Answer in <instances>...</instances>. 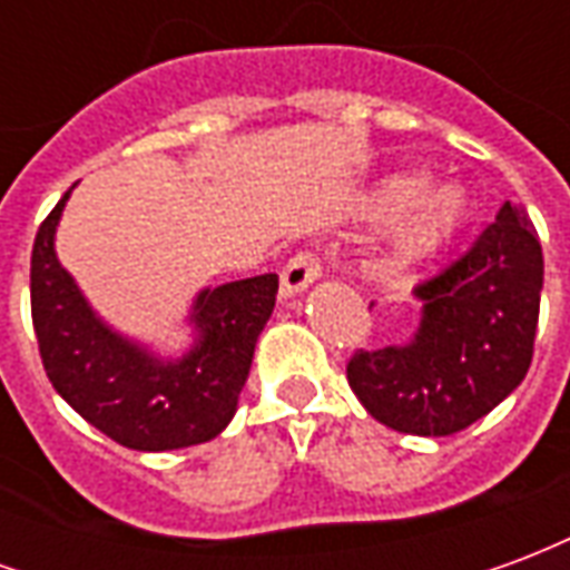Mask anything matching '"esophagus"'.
Listing matches in <instances>:
<instances>
[{"label":"esophagus","mask_w":570,"mask_h":570,"mask_svg":"<svg viewBox=\"0 0 570 570\" xmlns=\"http://www.w3.org/2000/svg\"><path fill=\"white\" fill-rule=\"evenodd\" d=\"M321 253H314V249H298L296 256H289V262L284 265V272H281V289H284L286 296H296L305 286L314 284V281L321 277Z\"/></svg>","instance_id":"esophagus-1"}]
</instances>
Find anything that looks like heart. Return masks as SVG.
Wrapping results in <instances>:
<instances>
[{"mask_svg":"<svg viewBox=\"0 0 570 570\" xmlns=\"http://www.w3.org/2000/svg\"><path fill=\"white\" fill-rule=\"evenodd\" d=\"M421 195L419 179H396L394 186L384 191V207L387 210H406L412 207ZM464 213V198L461 191L445 188L436 198L430 200L428 207L419 213V219L409 225L406 235H403V249L419 256V253H430L433 247H440L445 237L452 235V228Z\"/></svg>","mask_w":570,"mask_h":570,"instance_id":"obj_1","label":"heart"}]
</instances>
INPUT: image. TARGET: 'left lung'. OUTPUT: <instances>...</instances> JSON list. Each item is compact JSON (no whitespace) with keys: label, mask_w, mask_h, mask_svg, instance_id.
Returning a JSON list of instances; mask_svg holds the SVG:
<instances>
[{"label":"left lung","mask_w":570,"mask_h":570,"mask_svg":"<svg viewBox=\"0 0 570 570\" xmlns=\"http://www.w3.org/2000/svg\"><path fill=\"white\" fill-rule=\"evenodd\" d=\"M543 253L525 207L498 219L419 284V335L406 347L354 351L347 384L372 419L400 433L449 436L489 415L534 357Z\"/></svg>","instance_id":"8db88e82"}]
</instances>
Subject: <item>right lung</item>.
Listing matches in <instances>:
<instances>
[{"instance_id":"obj_1","label":"right lung","mask_w":570,"mask_h":570,"mask_svg":"<svg viewBox=\"0 0 570 570\" xmlns=\"http://www.w3.org/2000/svg\"><path fill=\"white\" fill-rule=\"evenodd\" d=\"M69 191L36 232L30 259L32 330L55 391L81 419L137 452L186 449L219 436L247 382L253 347L272 317L277 274H259L195 302L198 342L161 363L94 317L55 256V228Z\"/></svg>"}]
</instances>
